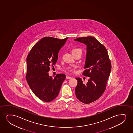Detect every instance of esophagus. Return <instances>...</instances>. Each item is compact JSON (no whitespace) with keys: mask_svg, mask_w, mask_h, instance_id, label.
Segmentation results:
<instances>
[{"mask_svg":"<svg viewBox=\"0 0 133 133\" xmlns=\"http://www.w3.org/2000/svg\"><path fill=\"white\" fill-rule=\"evenodd\" d=\"M66 79H71V77L70 76H66Z\"/></svg>","mask_w":133,"mask_h":133,"instance_id":"esophagus-1","label":"esophagus"}]
</instances>
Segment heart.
I'll list each match as a JSON object with an SVG mask.
<instances>
[{
	"mask_svg": "<svg viewBox=\"0 0 133 133\" xmlns=\"http://www.w3.org/2000/svg\"><path fill=\"white\" fill-rule=\"evenodd\" d=\"M77 51H81V52H82V50L79 48H75V49H73L72 50V52L73 53V52H77ZM70 70L71 71H74V69H73V68H70Z\"/></svg>",
	"mask_w": 133,
	"mask_h": 133,
	"instance_id": "obj_1",
	"label": "heart"
}]
</instances>
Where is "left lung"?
I'll list each match as a JSON object with an SVG mask.
<instances>
[{
	"mask_svg": "<svg viewBox=\"0 0 133 133\" xmlns=\"http://www.w3.org/2000/svg\"><path fill=\"white\" fill-rule=\"evenodd\" d=\"M74 40L87 46L85 70L82 74L89 79L84 84L81 78H76L78 83L75 92L79 100L89 104L98 99L104 92L111 72V61L105 47L94 37H79Z\"/></svg>",
	"mask_w": 133,
	"mask_h": 133,
	"instance_id": "8db88e82",
	"label": "left lung"
}]
</instances>
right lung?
Listing matches in <instances>:
<instances>
[{
	"instance_id": "right-lung-1",
	"label": "right lung",
	"mask_w": 133,
	"mask_h": 133,
	"mask_svg": "<svg viewBox=\"0 0 133 133\" xmlns=\"http://www.w3.org/2000/svg\"><path fill=\"white\" fill-rule=\"evenodd\" d=\"M67 39L44 37L34 45L27 55V83L34 94L45 102L52 101L57 97L66 78L65 74H59L52 79L48 72L51 66L53 67L57 62L59 50Z\"/></svg>"
}]
</instances>
